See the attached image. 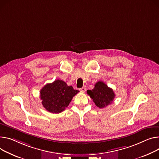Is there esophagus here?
<instances>
[{
  "label": "esophagus",
  "instance_id": "34e87169",
  "mask_svg": "<svg viewBox=\"0 0 159 159\" xmlns=\"http://www.w3.org/2000/svg\"><path fill=\"white\" fill-rule=\"evenodd\" d=\"M80 91L82 92V93H84V92H85L86 91V88H84V87H83V88H80Z\"/></svg>",
  "mask_w": 159,
  "mask_h": 159
}]
</instances>
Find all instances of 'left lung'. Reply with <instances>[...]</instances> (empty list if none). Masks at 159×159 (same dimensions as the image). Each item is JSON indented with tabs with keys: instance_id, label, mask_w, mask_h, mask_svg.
Instances as JSON below:
<instances>
[{
	"instance_id": "obj_1",
	"label": "left lung",
	"mask_w": 159,
	"mask_h": 159,
	"mask_svg": "<svg viewBox=\"0 0 159 159\" xmlns=\"http://www.w3.org/2000/svg\"><path fill=\"white\" fill-rule=\"evenodd\" d=\"M87 93L93 99V102L100 109L110 105L115 97L113 90L102 81L97 82L92 90H88Z\"/></svg>"
}]
</instances>
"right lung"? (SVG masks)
Here are the masks:
<instances>
[{
	"label": "right lung",
	"instance_id": "1",
	"mask_svg": "<svg viewBox=\"0 0 159 159\" xmlns=\"http://www.w3.org/2000/svg\"><path fill=\"white\" fill-rule=\"evenodd\" d=\"M79 91L73 89L61 80L47 84L40 91L41 103L47 111L52 113H60L68 106L73 97Z\"/></svg>",
	"mask_w": 159,
	"mask_h": 159
}]
</instances>
